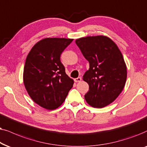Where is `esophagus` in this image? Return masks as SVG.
I'll list each match as a JSON object with an SVG mask.
<instances>
[{
    "instance_id": "1",
    "label": "esophagus",
    "mask_w": 147,
    "mask_h": 147,
    "mask_svg": "<svg viewBox=\"0 0 147 147\" xmlns=\"http://www.w3.org/2000/svg\"><path fill=\"white\" fill-rule=\"evenodd\" d=\"M81 77H78V78H76V79H75V81L76 82V83H77V82H80L81 81Z\"/></svg>"
}]
</instances>
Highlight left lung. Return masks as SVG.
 Returning a JSON list of instances; mask_svg holds the SVG:
<instances>
[{"label":"left lung","mask_w":147,"mask_h":147,"mask_svg":"<svg viewBox=\"0 0 147 147\" xmlns=\"http://www.w3.org/2000/svg\"><path fill=\"white\" fill-rule=\"evenodd\" d=\"M75 42L89 62L83 77L89 86L85 100L93 107L107 106L119 96L126 84L127 68L122 54L107 36H88Z\"/></svg>","instance_id":"1"}]
</instances>
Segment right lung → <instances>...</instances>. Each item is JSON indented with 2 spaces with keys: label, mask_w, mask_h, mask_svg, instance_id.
Here are the masks:
<instances>
[{
  "label": "right lung",
  "mask_w": 147,
  "mask_h": 147,
  "mask_svg": "<svg viewBox=\"0 0 147 147\" xmlns=\"http://www.w3.org/2000/svg\"><path fill=\"white\" fill-rule=\"evenodd\" d=\"M73 39L48 38L31 48L23 70V83L35 103L49 110L60 106L74 81L65 72L60 55Z\"/></svg>",
  "instance_id": "add662e5"
}]
</instances>
